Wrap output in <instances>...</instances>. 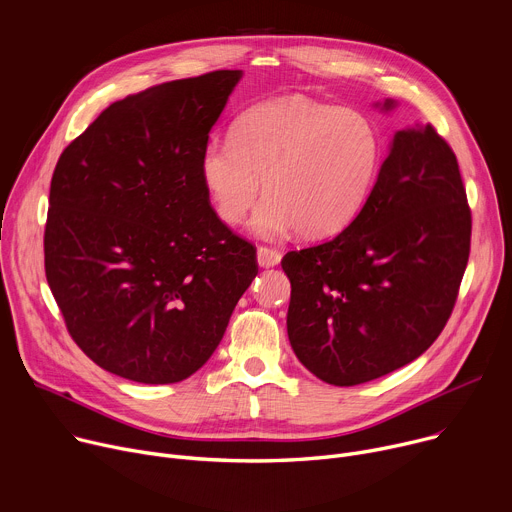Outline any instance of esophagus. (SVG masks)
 <instances>
[{"instance_id":"obj_1","label":"esophagus","mask_w":512,"mask_h":512,"mask_svg":"<svg viewBox=\"0 0 512 512\" xmlns=\"http://www.w3.org/2000/svg\"><path fill=\"white\" fill-rule=\"evenodd\" d=\"M281 261V253L277 249L259 247L257 249V263L259 267H275Z\"/></svg>"}]
</instances>
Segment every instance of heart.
<instances>
[{"instance_id": "b5f03b06", "label": "heart", "mask_w": 512, "mask_h": 512, "mask_svg": "<svg viewBox=\"0 0 512 512\" xmlns=\"http://www.w3.org/2000/svg\"><path fill=\"white\" fill-rule=\"evenodd\" d=\"M381 160V135L367 115L285 97L247 109L231 137L210 139L200 154V180L229 225L243 221L263 182L267 196L251 218V231L279 239L298 229L316 241L356 221Z\"/></svg>"}]
</instances>
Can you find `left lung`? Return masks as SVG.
Masks as SVG:
<instances>
[{"label":"left lung","mask_w":512,"mask_h":512,"mask_svg":"<svg viewBox=\"0 0 512 512\" xmlns=\"http://www.w3.org/2000/svg\"><path fill=\"white\" fill-rule=\"evenodd\" d=\"M470 233L446 139L429 123L397 131L356 221L281 259L291 283L287 336L300 362L324 383L352 387L421 356L454 310Z\"/></svg>","instance_id":"obj_1"}]
</instances>
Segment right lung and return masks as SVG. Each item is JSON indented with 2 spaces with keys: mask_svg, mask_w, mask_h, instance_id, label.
<instances>
[{
  "mask_svg": "<svg viewBox=\"0 0 512 512\" xmlns=\"http://www.w3.org/2000/svg\"><path fill=\"white\" fill-rule=\"evenodd\" d=\"M241 70L109 105L62 152L44 267L79 348L145 385L178 383L216 350L257 275L255 247L210 206L200 154Z\"/></svg>",
  "mask_w": 512,
  "mask_h": 512,
  "instance_id": "obj_1",
  "label": "right lung"
}]
</instances>
